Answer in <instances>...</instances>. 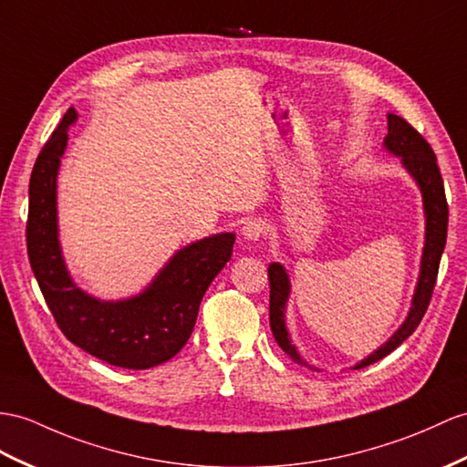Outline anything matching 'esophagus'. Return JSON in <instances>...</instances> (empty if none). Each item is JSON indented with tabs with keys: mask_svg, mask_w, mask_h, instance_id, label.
Listing matches in <instances>:
<instances>
[{
	"mask_svg": "<svg viewBox=\"0 0 467 467\" xmlns=\"http://www.w3.org/2000/svg\"><path fill=\"white\" fill-rule=\"evenodd\" d=\"M265 234V222L261 220H247L242 227V235L245 237L247 242H259L261 237H264Z\"/></svg>",
	"mask_w": 467,
	"mask_h": 467,
	"instance_id": "esophagus-1",
	"label": "esophagus"
}]
</instances>
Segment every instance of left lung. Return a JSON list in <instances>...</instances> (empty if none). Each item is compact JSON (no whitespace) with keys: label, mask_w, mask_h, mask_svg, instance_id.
Masks as SVG:
<instances>
[{"label":"left lung","mask_w":467,"mask_h":467,"mask_svg":"<svg viewBox=\"0 0 467 467\" xmlns=\"http://www.w3.org/2000/svg\"><path fill=\"white\" fill-rule=\"evenodd\" d=\"M389 119V134L384 136V148L390 154L400 158V164L408 174L412 176L416 186L420 188V194H422V206H424V218H426V234H424V249H422V259H420V275L416 289L412 295V305L410 311H408L404 323L396 328V333L380 345L377 350L370 352L367 358L357 362L355 370L365 368L372 362L384 358L386 355L400 347L404 340L410 337L416 327L422 321V317L430 305L431 291L436 285L438 277V267L440 259L443 254V247H446V235H448V202H446V192H443V180L440 174V168L436 162V154L431 150V146L424 140V136L420 134L414 127H410L404 119L389 112L386 115ZM269 275V325L271 333L275 337L277 345L283 348L289 358H293L301 367H311L309 362L303 360L297 352V347L293 345L289 328L285 323V311H287V301L291 295V281L285 267L281 264H269L267 267Z\"/></svg>","instance_id":"left-lung-1"}]
</instances>
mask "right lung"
<instances>
[{"mask_svg": "<svg viewBox=\"0 0 467 467\" xmlns=\"http://www.w3.org/2000/svg\"><path fill=\"white\" fill-rule=\"evenodd\" d=\"M77 117L75 109L65 112L33 166L27 215L29 264L45 303L73 345L112 367L152 368L178 355L188 343L203 293L232 257L235 234H215L178 249L132 297L105 301L83 291L67 269L57 218V176Z\"/></svg>", "mask_w": 467, "mask_h": 467, "instance_id": "1", "label": "right lung"}]
</instances>
